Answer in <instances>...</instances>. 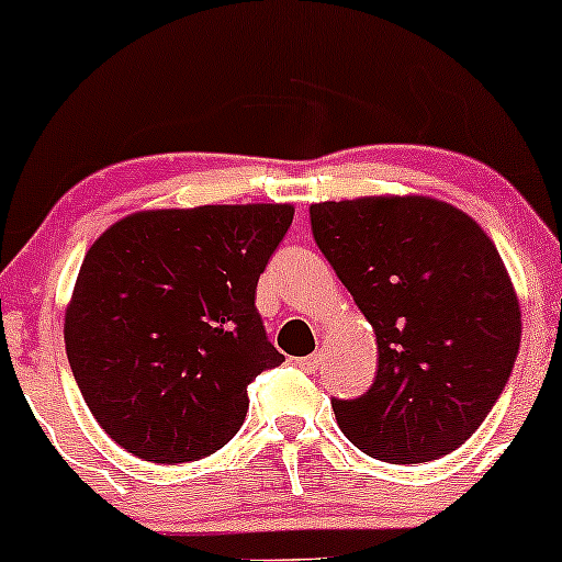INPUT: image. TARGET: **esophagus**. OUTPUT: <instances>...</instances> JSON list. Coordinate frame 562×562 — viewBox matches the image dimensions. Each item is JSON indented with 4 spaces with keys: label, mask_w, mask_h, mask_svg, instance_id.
Listing matches in <instances>:
<instances>
[{
    "label": "esophagus",
    "mask_w": 562,
    "mask_h": 562,
    "mask_svg": "<svg viewBox=\"0 0 562 562\" xmlns=\"http://www.w3.org/2000/svg\"><path fill=\"white\" fill-rule=\"evenodd\" d=\"M319 366H323V355H319V351H314L310 357H301L299 360V368H304L306 373H314Z\"/></svg>",
    "instance_id": "esophagus-1"
}]
</instances>
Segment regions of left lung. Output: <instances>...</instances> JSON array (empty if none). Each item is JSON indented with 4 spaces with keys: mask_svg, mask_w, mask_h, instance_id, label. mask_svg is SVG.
<instances>
[{
    "mask_svg": "<svg viewBox=\"0 0 562 562\" xmlns=\"http://www.w3.org/2000/svg\"><path fill=\"white\" fill-rule=\"evenodd\" d=\"M310 218L379 347L371 390L333 400L347 440L390 464L464 446L520 349V304L496 245L464 211L422 194L319 202Z\"/></svg>",
    "mask_w": 562,
    "mask_h": 562,
    "instance_id": "1",
    "label": "left lung"
}]
</instances>
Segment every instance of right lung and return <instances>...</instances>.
<instances>
[{"label": "right lung", "mask_w": 562, "mask_h": 562, "mask_svg": "<svg viewBox=\"0 0 562 562\" xmlns=\"http://www.w3.org/2000/svg\"><path fill=\"white\" fill-rule=\"evenodd\" d=\"M293 205L140 211L92 243L64 341L103 431L154 464L205 459L237 435L248 384L285 357L267 341L256 285Z\"/></svg>", "instance_id": "right-lung-1"}]
</instances>
